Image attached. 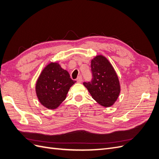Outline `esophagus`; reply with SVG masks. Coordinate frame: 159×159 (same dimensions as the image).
I'll use <instances>...</instances> for the list:
<instances>
[{"label":"esophagus","instance_id":"34e87169","mask_svg":"<svg viewBox=\"0 0 159 159\" xmlns=\"http://www.w3.org/2000/svg\"><path fill=\"white\" fill-rule=\"evenodd\" d=\"M76 81H77V82H78V83H81V81H82V77H81V76L78 77V78L76 79Z\"/></svg>","mask_w":159,"mask_h":159}]
</instances>
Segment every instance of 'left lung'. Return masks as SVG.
<instances>
[{"label":"left lung","mask_w":159,"mask_h":159,"mask_svg":"<svg viewBox=\"0 0 159 159\" xmlns=\"http://www.w3.org/2000/svg\"><path fill=\"white\" fill-rule=\"evenodd\" d=\"M92 79L83 83L93 99L103 107H110L120 93L117 74L110 62L103 56H98L91 61Z\"/></svg>","instance_id":"1"}]
</instances>
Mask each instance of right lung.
Listing matches in <instances>:
<instances>
[{
  "label": "right lung",
  "mask_w": 159,
  "mask_h": 159,
  "mask_svg": "<svg viewBox=\"0 0 159 159\" xmlns=\"http://www.w3.org/2000/svg\"><path fill=\"white\" fill-rule=\"evenodd\" d=\"M57 63H50L43 70L36 85L37 97L42 105L54 109L64 102L75 81Z\"/></svg>",
  "instance_id": "obj_1"
}]
</instances>
